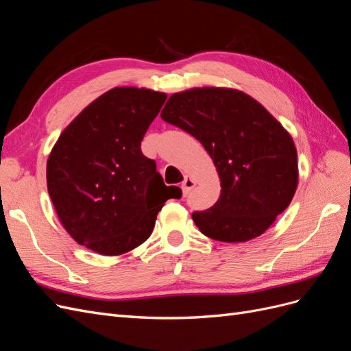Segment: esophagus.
I'll list each match as a JSON object with an SVG mask.
<instances>
[{"label": "esophagus", "instance_id": "esophagus-1", "mask_svg": "<svg viewBox=\"0 0 351 351\" xmlns=\"http://www.w3.org/2000/svg\"><path fill=\"white\" fill-rule=\"evenodd\" d=\"M195 186H196V182H195V180H193L192 177H186V178H184V182L182 183V190H183V193H184V195H187V193L190 192V190H192Z\"/></svg>", "mask_w": 351, "mask_h": 351}]
</instances>
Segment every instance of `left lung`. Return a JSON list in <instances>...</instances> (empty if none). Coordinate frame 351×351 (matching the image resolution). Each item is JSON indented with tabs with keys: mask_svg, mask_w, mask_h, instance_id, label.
I'll return each mask as SVG.
<instances>
[{
	"mask_svg": "<svg viewBox=\"0 0 351 351\" xmlns=\"http://www.w3.org/2000/svg\"><path fill=\"white\" fill-rule=\"evenodd\" d=\"M161 117L196 137L217 168V204L192 215L202 234L249 241L290 205L299 184L295 145L250 95L232 88H192L173 93Z\"/></svg>",
	"mask_w": 351,
	"mask_h": 351,
	"instance_id": "8db88e82",
	"label": "left lung"
}]
</instances>
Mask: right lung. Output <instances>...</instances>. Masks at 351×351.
Returning <instances> with one entry per match:
<instances>
[{"instance_id": "add662e5", "label": "right lung", "mask_w": 351, "mask_h": 351, "mask_svg": "<svg viewBox=\"0 0 351 351\" xmlns=\"http://www.w3.org/2000/svg\"><path fill=\"white\" fill-rule=\"evenodd\" d=\"M167 93L121 86L92 101L48 156L47 186L70 237L104 256H119L152 234L158 212L182 190L165 186L141 151Z\"/></svg>"}]
</instances>
